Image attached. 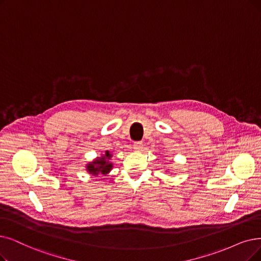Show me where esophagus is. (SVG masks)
I'll return each mask as SVG.
<instances>
[{"instance_id":"obj_1","label":"esophagus","mask_w":261,"mask_h":261,"mask_svg":"<svg viewBox=\"0 0 261 261\" xmlns=\"http://www.w3.org/2000/svg\"><path fill=\"white\" fill-rule=\"evenodd\" d=\"M143 149V144H142V142H140V141H136L134 143V150H136V151H141Z\"/></svg>"}]
</instances>
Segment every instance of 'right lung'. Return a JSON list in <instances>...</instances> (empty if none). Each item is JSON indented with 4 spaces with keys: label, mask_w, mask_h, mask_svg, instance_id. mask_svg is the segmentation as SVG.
<instances>
[{
    "label": "right lung",
    "mask_w": 261,
    "mask_h": 261,
    "mask_svg": "<svg viewBox=\"0 0 261 261\" xmlns=\"http://www.w3.org/2000/svg\"><path fill=\"white\" fill-rule=\"evenodd\" d=\"M112 154L109 151H105V154H101L99 158L87 164V171L92 175H107L113 167V164L110 162Z\"/></svg>",
    "instance_id": "obj_1"
}]
</instances>
